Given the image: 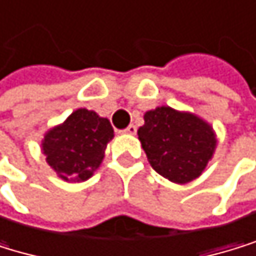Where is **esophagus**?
I'll return each instance as SVG.
<instances>
[{
    "label": "esophagus",
    "instance_id": "1",
    "mask_svg": "<svg viewBox=\"0 0 256 256\" xmlns=\"http://www.w3.org/2000/svg\"><path fill=\"white\" fill-rule=\"evenodd\" d=\"M124 134H129V135H135L136 134V127L134 124H130L127 129H124Z\"/></svg>",
    "mask_w": 256,
    "mask_h": 256
}]
</instances>
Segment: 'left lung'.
<instances>
[{
    "label": "left lung",
    "mask_w": 256,
    "mask_h": 256,
    "mask_svg": "<svg viewBox=\"0 0 256 256\" xmlns=\"http://www.w3.org/2000/svg\"><path fill=\"white\" fill-rule=\"evenodd\" d=\"M138 138L154 170L180 185L198 178L216 149L210 124L194 113L166 106L144 113Z\"/></svg>",
    "instance_id": "8db88e82"
}]
</instances>
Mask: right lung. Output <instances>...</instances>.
<instances>
[{
	"instance_id": "1",
	"label": "right lung",
	"mask_w": 256,
	"mask_h": 256,
	"mask_svg": "<svg viewBox=\"0 0 256 256\" xmlns=\"http://www.w3.org/2000/svg\"><path fill=\"white\" fill-rule=\"evenodd\" d=\"M112 138L113 127L107 118H100L93 110L78 108L44 134L42 150L62 180L84 182L102 163Z\"/></svg>"
}]
</instances>
